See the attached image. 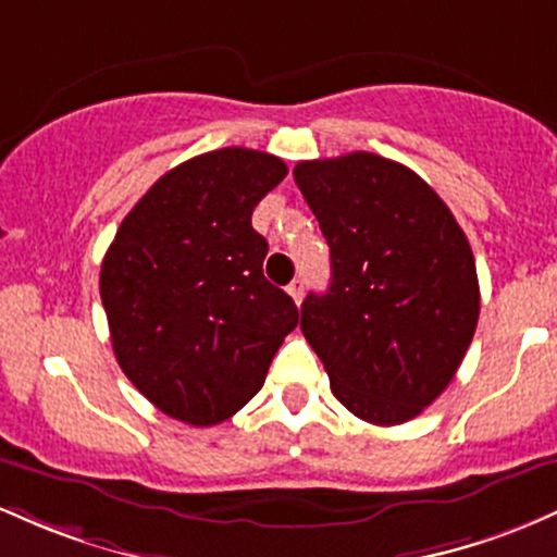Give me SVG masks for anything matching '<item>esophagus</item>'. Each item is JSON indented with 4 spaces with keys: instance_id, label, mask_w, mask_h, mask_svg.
Instances as JSON below:
<instances>
[{
    "instance_id": "obj_1",
    "label": "esophagus",
    "mask_w": 557,
    "mask_h": 557,
    "mask_svg": "<svg viewBox=\"0 0 557 557\" xmlns=\"http://www.w3.org/2000/svg\"><path fill=\"white\" fill-rule=\"evenodd\" d=\"M286 292H289L292 299H295V302L299 305V302H302V295H305V281L297 276L289 286H286Z\"/></svg>"
}]
</instances>
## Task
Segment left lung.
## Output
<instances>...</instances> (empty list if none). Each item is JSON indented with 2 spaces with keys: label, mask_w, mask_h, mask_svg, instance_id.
Masks as SVG:
<instances>
[{
  "label": "left lung",
  "mask_w": 557,
  "mask_h": 557,
  "mask_svg": "<svg viewBox=\"0 0 557 557\" xmlns=\"http://www.w3.org/2000/svg\"><path fill=\"white\" fill-rule=\"evenodd\" d=\"M295 181L331 249L329 292H310L299 329L349 413L410 421L447 389L476 331L463 228L426 181L373 152L297 162Z\"/></svg>",
  "instance_id": "obj_1"
}]
</instances>
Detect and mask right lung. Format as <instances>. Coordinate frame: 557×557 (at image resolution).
Segmentation results:
<instances>
[{"mask_svg": "<svg viewBox=\"0 0 557 557\" xmlns=\"http://www.w3.org/2000/svg\"><path fill=\"white\" fill-rule=\"evenodd\" d=\"M286 176L284 160L245 147L168 171L123 218L99 295L115 358L154 408L215 426L260 392L295 299L262 276L268 242L252 210Z\"/></svg>", "mask_w": 557, "mask_h": 557, "instance_id": "1", "label": "right lung"}]
</instances>
